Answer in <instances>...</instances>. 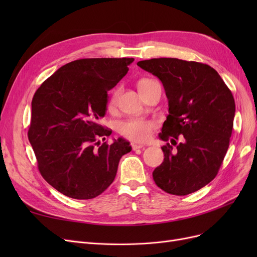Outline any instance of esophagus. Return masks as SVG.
<instances>
[{
	"mask_svg": "<svg viewBox=\"0 0 257 257\" xmlns=\"http://www.w3.org/2000/svg\"><path fill=\"white\" fill-rule=\"evenodd\" d=\"M132 149L133 150H137V149H142V148H144V145H141V144H136V143H132Z\"/></svg>",
	"mask_w": 257,
	"mask_h": 257,
	"instance_id": "34e87169",
	"label": "esophagus"
}]
</instances>
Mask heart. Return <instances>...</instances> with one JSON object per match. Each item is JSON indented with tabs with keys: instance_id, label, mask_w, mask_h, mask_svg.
<instances>
[{
	"instance_id": "1",
	"label": "heart",
	"mask_w": 257,
	"mask_h": 257,
	"mask_svg": "<svg viewBox=\"0 0 257 257\" xmlns=\"http://www.w3.org/2000/svg\"><path fill=\"white\" fill-rule=\"evenodd\" d=\"M147 81H151V80L143 79L139 81V84ZM119 95H120L119 89L114 90L112 92V94L109 98V102H108V108H109V109H113L115 107L116 103H118ZM155 125H157V124L151 120L139 119V118L130 119L126 121H123L119 124V132L122 136L130 139V141L143 143L149 139Z\"/></svg>"
}]
</instances>
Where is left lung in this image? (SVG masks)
<instances>
[{
	"label": "left lung",
	"instance_id": "8db88e82",
	"mask_svg": "<svg viewBox=\"0 0 257 257\" xmlns=\"http://www.w3.org/2000/svg\"><path fill=\"white\" fill-rule=\"evenodd\" d=\"M137 65L164 85L169 113L160 138L176 146L162 147L164 162L153 170V180L173 195L196 192L215 178L227 152L234 96L215 69L199 62L159 58Z\"/></svg>",
	"mask_w": 257,
	"mask_h": 257
}]
</instances>
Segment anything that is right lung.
Wrapping results in <instances>:
<instances>
[{"label":"right lung","instance_id":"1","mask_svg":"<svg viewBox=\"0 0 257 257\" xmlns=\"http://www.w3.org/2000/svg\"><path fill=\"white\" fill-rule=\"evenodd\" d=\"M133 61L76 60L60 67L36 90L28 137L41 175L63 195L98 196L114 180L122 155L132 150L123 138L107 144L111 130L98 121L106 113L107 92L127 74Z\"/></svg>","mask_w":257,"mask_h":257}]
</instances>
